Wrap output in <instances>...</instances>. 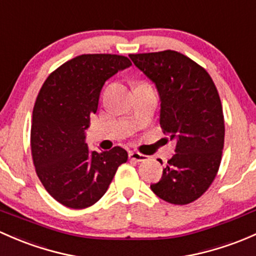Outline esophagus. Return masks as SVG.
I'll return each mask as SVG.
<instances>
[{
	"label": "esophagus",
	"instance_id": "34e87169",
	"mask_svg": "<svg viewBox=\"0 0 256 256\" xmlns=\"http://www.w3.org/2000/svg\"><path fill=\"white\" fill-rule=\"evenodd\" d=\"M128 157H130L131 160H135V162H144L147 160V156L142 154L140 152H130Z\"/></svg>",
	"mask_w": 256,
	"mask_h": 256
}]
</instances>
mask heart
Returning a JSON list of instances; mask_svg holds the SVG:
<instances>
[{"label": "heart", "instance_id": "obj_1", "mask_svg": "<svg viewBox=\"0 0 256 256\" xmlns=\"http://www.w3.org/2000/svg\"><path fill=\"white\" fill-rule=\"evenodd\" d=\"M137 84H141V83H137Z\"/></svg>", "mask_w": 256, "mask_h": 256}]
</instances>
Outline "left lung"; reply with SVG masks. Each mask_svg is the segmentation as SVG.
<instances>
[{
    "label": "left lung",
    "mask_w": 256,
    "mask_h": 256,
    "mask_svg": "<svg viewBox=\"0 0 256 256\" xmlns=\"http://www.w3.org/2000/svg\"><path fill=\"white\" fill-rule=\"evenodd\" d=\"M128 56L157 87L160 128L176 142L150 189L173 205L194 202L212 184L222 160L224 118L216 86L204 67L178 51Z\"/></svg>",
    "instance_id": "8db88e82"
}]
</instances>
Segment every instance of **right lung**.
<instances>
[{
	"label": "right lung",
	"mask_w": 256,
	"mask_h": 256,
	"mask_svg": "<svg viewBox=\"0 0 256 256\" xmlns=\"http://www.w3.org/2000/svg\"><path fill=\"white\" fill-rule=\"evenodd\" d=\"M131 66L126 56L84 54L55 70L42 84L33 109L32 157L42 186L58 202L80 210L106 192L128 152L114 147L90 152L84 130L98 109L104 83Z\"/></svg>",
	"instance_id": "obj_1"
}]
</instances>
